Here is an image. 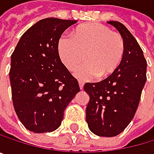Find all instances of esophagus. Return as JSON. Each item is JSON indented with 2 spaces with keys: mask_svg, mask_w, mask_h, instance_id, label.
<instances>
[{
  "mask_svg": "<svg viewBox=\"0 0 154 154\" xmlns=\"http://www.w3.org/2000/svg\"><path fill=\"white\" fill-rule=\"evenodd\" d=\"M79 84L80 89H83V88H84V82H83L82 80H79Z\"/></svg>",
  "mask_w": 154,
  "mask_h": 154,
  "instance_id": "34e87169",
  "label": "esophagus"
}]
</instances>
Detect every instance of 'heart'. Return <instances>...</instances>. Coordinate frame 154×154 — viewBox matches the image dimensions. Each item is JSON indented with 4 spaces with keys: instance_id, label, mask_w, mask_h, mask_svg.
Listing matches in <instances>:
<instances>
[{
    "instance_id": "b5f03b06",
    "label": "heart",
    "mask_w": 154,
    "mask_h": 154,
    "mask_svg": "<svg viewBox=\"0 0 154 154\" xmlns=\"http://www.w3.org/2000/svg\"><path fill=\"white\" fill-rule=\"evenodd\" d=\"M72 37L62 36L57 48L63 64L69 70H75L85 58L87 63L75 71L79 79H106L122 63L125 40L109 27L98 22L83 24L72 31Z\"/></svg>"
}]
</instances>
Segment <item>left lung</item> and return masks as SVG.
I'll return each mask as SVG.
<instances>
[{
	"mask_svg": "<svg viewBox=\"0 0 154 154\" xmlns=\"http://www.w3.org/2000/svg\"><path fill=\"white\" fill-rule=\"evenodd\" d=\"M125 44V52L117 70L97 83H86L89 95L86 120L89 130L98 135L113 137L121 134L134 118L146 82L147 62L135 38L119 21L110 20Z\"/></svg>",
	"mask_w": 154,
	"mask_h": 154,
	"instance_id": "8db88e82",
	"label": "left lung"
}]
</instances>
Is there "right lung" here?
Masks as SVG:
<instances>
[{
    "instance_id": "1",
    "label": "right lung",
    "mask_w": 154,
    "mask_h": 154,
    "mask_svg": "<svg viewBox=\"0 0 154 154\" xmlns=\"http://www.w3.org/2000/svg\"><path fill=\"white\" fill-rule=\"evenodd\" d=\"M75 20L47 18L31 26L11 54L12 103L21 124L34 133L57 129L64 111L80 91L79 82L61 62L57 44Z\"/></svg>"
}]
</instances>
